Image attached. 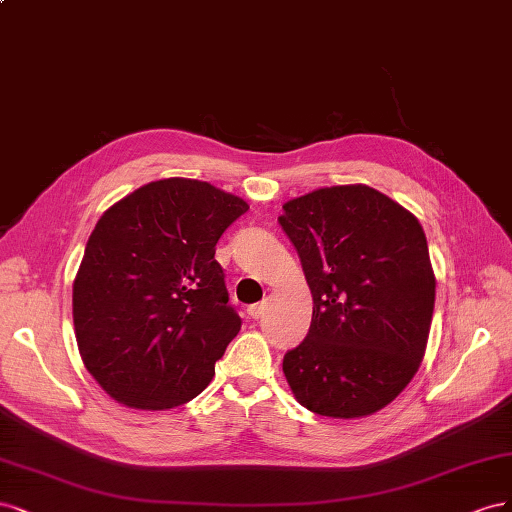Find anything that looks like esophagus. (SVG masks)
Masks as SVG:
<instances>
[{
    "label": "esophagus",
    "mask_w": 512,
    "mask_h": 512,
    "mask_svg": "<svg viewBox=\"0 0 512 512\" xmlns=\"http://www.w3.org/2000/svg\"><path fill=\"white\" fill-rule=\"evenodd\" d=\"M263 310H266V302H259V304H251L249 308H246V312H249L251 319H259L263 315Z\"/></svg>",
    "instance_id": "esophagus-1"
}]
</instances>
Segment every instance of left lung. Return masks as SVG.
Here are the masks:
<instances>
[{
  "mask_svg": "<svg viewBox=\"0 0 512 512\" xmlns=\"http://www.w3.org/2000/svg\"><path fill=\"white\" fill-rule=\"evenodd\" d=\"M312 293L306 338L283 372L304 408L366 417L417 374L434 315L436 278L421 223L366 185L295 197L278 217Z\"/></svg>",
  "mask_w": 512,
  "mask_h": 512,
  "instance_id": "1",
  "label": "left lung"
}]
</instances>
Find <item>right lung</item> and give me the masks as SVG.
<instances>
[{
	"label": "right lung",
	"mask_w": 512,
	"mask_h": 512,
	"mask_svg": "<svg viewBox=\"0 0 512 512\" xmlns=\"http://www.w3.org/2000/svg\"><path fill=\"white\" fill-rule=\"evenodd\" d=\"M246 210L202 180L166 178L102 214L72 308L82 361L110 398L163 410L208 387L242 325L214 251Z\"/></svg>",
	"instance_id": "add662e5"
}]
</instances>
